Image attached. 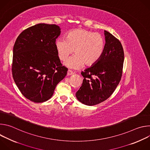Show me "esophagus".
<instances>
[{
    "label": "esophagus",
    "mask_w": 150,
    "mask_h": 150,
    "mask_svg": "<svg viewBox=\"0 0 150 150\" xmlns=\"http://www.w3.org/2000/svg\"><path fill=\"white\" fill-rule=\"evenodd\" d=\"M73 74H74V73L72 71H70V70H68V72H67V75H68V76L72 75H73Z\"/></svg>",
    "instance_id": "1"
}]
</instances>
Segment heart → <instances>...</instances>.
Returning a JSON list of instances; mask_svg holds the SVG:
<instances>
[{"mask_svg":"<svg viewBox=\"0 0 150 150\" xmlns=\"http://www.w3.org/2000/svg\"><path fill=\"white\" fill-rule=\"evenodd\" d=\"M55 47L61 60H66L74 50L75 54L65 63L70 69H79L85 64L91 67L101 58L104 49V40L101 35L85 29H74L65 38H58Z\"/></svg>","mask_w":150,"mask_h":150,"instance_id":"1","label":"heart"}]
</instances>
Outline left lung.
<instances>
[{"instance_id":"8db88e82","label":"left lung","mask_w":150,"mask_h":150,"mask_svg":"<svg viewBox=\"0 0 150 150\" xmlns=\"http://www.w3.org/2000/svg\"><path fill=\"white\" fill-rule=\"evenodd\" d=\"M105 43L103 53L94 65L81 72L84 78L76 93V98L87 105L98 104L115 91L122 75L123 49L120 41L104 31Z\"/></svg>"}]
</instances>
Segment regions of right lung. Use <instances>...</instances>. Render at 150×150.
I'll use <instances>...</instances> for the list:
<instances>
[{"instance_id":"1","label":"right lung","mask_w":150,"mask_h":150,"mask_svg":"<svg viewBox=\"0 0 150 150\" xmlns=\"http://www.w3.org/2000/svg\"><path fill=\"white\" fill-rule=\"evenodd\" d=\"M60 33L55 24H38L23 31L15 42L12 76L21 93L34 103L50 99L67 74L55 47Z\"/></svg>"}]
</instances>
